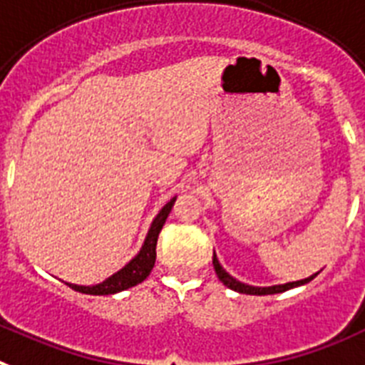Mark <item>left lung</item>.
Returning a JSON list of instances; mask_svg holds the SVG:
<instances>
[{"label":"left lung","mask_w":365,"mask_h":365,"mask_svg":"<svg viewBox=\"0 0 365 365\" xmlns=\"http://www.w3.org/2000/svg\"><path fill=\"white\" fill-rule=\"evenodd\" d=\"M213 266H215V272H217L218 279H220L222 283L226 284L227 288H231V290H235V292H240V294H250V296H268V294L284 292V290H290V288H294V287H301V284L309 283V281H312V279L316 277V275H312V277L301 279V281H296V283L275 284V287L259 288V287H250V284H244V283H240V281H237V279L231 277V275L227 274L224 268H222L220 262H218V259H217V255H215V253H213Z\"/></svg>","instance_id":"left-lung-1"}]
</instances>
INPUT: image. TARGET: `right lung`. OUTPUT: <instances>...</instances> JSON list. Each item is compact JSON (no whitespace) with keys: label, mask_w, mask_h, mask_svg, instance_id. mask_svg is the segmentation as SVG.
<instances>
[{"label":"right lung","mask_w":365,"mask_h":365,"mask_svg":"<svg viewBox=\"0 0 365 365\" xmlns=\"http://www.w3.org/2000/svg\"><path fill=\"white\" fill-rule=\"evenodd\" d=\"M173 204L174 198L163 205V209H161L160 213H158V217L154 218V222H152L150 231H148L147 239H145L141 252H139L123 270L113 274L112 277H108L104 283L95 284V287H77V284H69V288H73V290H77V292L82 294H90V296H108V294L121 292V290L135 287L138 283L145 281V279L148 277V274L152 272V268H154V262H156L158 235H160L161 227H163L165 220L169 217Z\"/></svg>","instance_id":"obj_1"}]
</instances>
